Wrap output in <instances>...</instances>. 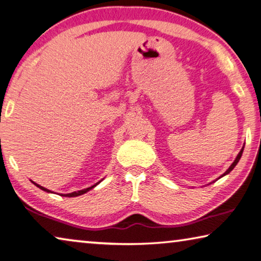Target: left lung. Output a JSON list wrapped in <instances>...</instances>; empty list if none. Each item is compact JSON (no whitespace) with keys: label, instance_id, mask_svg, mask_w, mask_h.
<instances>
[{"label":"left lung","instance_id":"8db88e82","mask_svg":"<svg viewBox=\"0 0 261 261\" xmlns=\"http://www.w3.org/2000/svg\"><path fill=\"white\" fill-rule=\"evenodd\" d=\"M243 150H244V147H243V148H242V150L239 151V153H238L237 157H236V160L233 161V163L229 166V169H228L227 171H225V172H224L223 174H222V176H221L220 178H222V177H223V176H225V174H228V173L230 172V171H232V169L234 168V166L237 165V163H238V162H239V160H241V157H242V153H243ZM217 179H219V178H217Z\"/></svg>","mask_w":261,"mask_h":261}]
</instances>
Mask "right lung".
Returning a JSON list of instances; mask_svg holds the SVG:
<instances>
[{"mask_svg":"<svg viewBox=\"0 0 261 261\" xmlns=\"http://www.w3.org/2000/svg\"><path fill=\"white\" fill-rule=\"evenodd\" d=\"M101 181V180H100ZM100 181H98L97 184H95V185H93V186H91V187H88V189H84V190H81V191H77V192H72V193H68V194H62L63 196H68V198H72V196H79V195H82V194H84V193H87V192H89V191H90V190H92L93 189V187H95V186H97L98 185V184H99ZM33 184H34V185H36L37 187H39V189L40 190H42V191H45V192H48V193H49V190H47V189H45V187H42V186H40V185H38V184H36V182H34V181H32ZM50 193H52V192H50Z\"/></svg>","mask_w":261,"mask_h":261,"instance_id":"obj_1","label":"right lung"}]
</instances>
